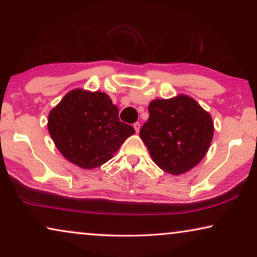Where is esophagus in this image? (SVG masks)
Masks as SVG:
<instances>
[{"instance_id": "obj_1", "label": "esophagus", "mask_w": 257, "mask_h": 257, "mask_svg": "<svg viewBox=\"0 0 257 257\" xmlns=\"http://www.w3.org/2000/svg\"><path fill=\"white\" fill-rule=\"evenodd\" d=\"M133 127H135L136 132H139V130H140V124H139V122H135V124H133Z\"/></svg>"}]
</instances>
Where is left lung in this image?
I'll return each instance as SVG.
<instances>
[{
  "label": "left lung",
  "mask_w": 257,
  "mask_h": 257,
  "mask_svg": "<svg viewBox=\"0 0 257 257\" xmlns=\"http://www.w3.org/2000/svg\"><path fill=\"white\" fill-rule=\"evenodd\" d=\"M150 118L140 128L154 163L171 174L185 173L205 157L212 142V117L191 97L156 99Z\"/></svg>",
  "instance_id": "left-lung-1"
}]
</instances>
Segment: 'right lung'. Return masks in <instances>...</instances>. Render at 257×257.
I'll list each match as a JSON object with an SVG mask.
<instances>
[{"label": "right lung", "mask_w": 257, "mask_h": 257, "mask_svg": "<svg viewBox=\"0 0 257 257\" xmlns=\"http://www.w3.org/2000/svg\"><path fill=\"white\" fill-rule=\"evenodd\" d=\"M118 113L107 94L73 90L51 110L48 130L66 159L90 170L110 160L135 133L131 125L119 120Z\"/></svg>", "instance_id": "1"}]
</instances>
